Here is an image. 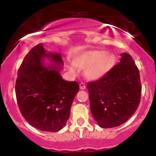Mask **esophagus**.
<instances>
[{
	"label": "esophagus",
	"mask_w": 156,
	"mask_h": 156,
	"mask_svg": "<svg viewBox=\"0 0 156 156\" xmlns=\"http://www.w3.org/2000/svg\"><path fill=\"white\" fill-rule=\"evenodd\" d=\"M79 86H80V89H82V90H83V89H86V86L83 83H80Z\"/></svg>",
	"instance_id": "esophagus-1"
}]
</instances>
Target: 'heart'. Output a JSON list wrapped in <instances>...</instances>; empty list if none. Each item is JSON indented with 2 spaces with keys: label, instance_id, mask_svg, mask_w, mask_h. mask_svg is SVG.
<instances>
[{
  "label": "heart",
  "instance_id": "obj_1",
  "mask_svg": "<svg viewBox=\"0 0 156 156\" xmlns=\"http://www.w3.org/2000/svg\"><path fill=\"white\" fill-rule=\"evenodd\" d=\"M115 62V54L104 51H88L73 60V64L76 67H87L86 76L90 80H98L105 76L112 69Z\"/></svg>",
  "mask_w": 156,
  "mask_h": 156
}]
</instances>
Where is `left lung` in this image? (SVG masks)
Masks as SVG:
<instances>
[{
    "label": "left lung",
    "mask_w": 156,
    "mask_h": 156,
    "mask_svg": "<svg viewBox=\"0 0 156 156\" xmlns=\"http://www.w3.org/2000/svg\"><path fill=\"white\" fill-rule=\"evenodd\" d=\"M90 110L101 128L117 127L134 114L141 99L139 69L129 54L121 53L120 62L103 78L87 84Z\"/></svg>",
    "instance_id": "8db88e82"
}]
</instances>
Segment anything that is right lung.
<instances>
[{"instance_id": "add662e5", "label": "right lung", "mask_w": 156, "mask_h": 156, "mask_svg": "<svg viewBox=\"0 0 156 156\" xmlns=\"http://www.w3.org/2000/svg\"><path fill=\"white\" fill-rule=\"evenodd\" d=\"M63 65L60 53L47 52L41 43L28 52L18 69L15 93L20 111L39 130L58 131L69 117L79 85L62 78Z\"/></svg>"}]
</instances>
